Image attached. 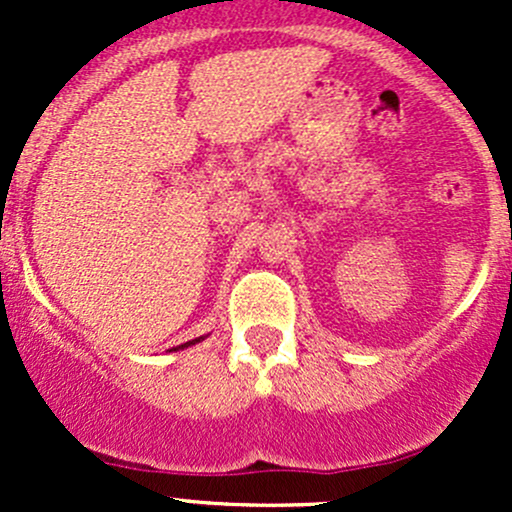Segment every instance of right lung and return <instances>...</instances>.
<instances>
[{
	"mask_svg": "<svg viewBox=\"0 0 512 512\" xmlns=\"http://www.w3.org/2000/svg\"><path fill=\"white\" fill-rule=\"evenodd\" d=\"M200 339L203 337H198V339H193V342H185V344H180V347H175V349H185V347H190V344H198ZM175 349H170V352H175Z\"/></svg>",
	"mask_w": 512,
	"mask_h": 512,
	"instance_id": "right-lung-1",
	"label": "right lung"
}]
</instances>
